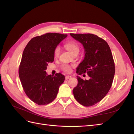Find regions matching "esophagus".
Returning <instances> with one entry per match:
<instances>
[{"label": "esophagus", "mask_w": 134, "mask_h": 134, "mask_svg": "<svg viewBox=\"0 0 134 134\" xmlns=\"http://www.w3.org/2000/svg\"><path fill=\"white\" fill-rule=\"evenodd\" d=\"M71 78V76H70V75H66V76H65V79L66 80H68V79H70Z\"/></svg>", "instance_id": "1"}]
</instances>
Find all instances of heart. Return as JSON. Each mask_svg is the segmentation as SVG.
I'll return each mask as SVG.
<instances>
[{"label":"heart","instance_id":"heart-1","mask_svg":"<svg viewBox=\"0 0 134 134\" xmlns=\"http://www.w3.org/2000/svg\"><path fill=\"white\" fill-rule=\"evenodd\" d=\"M65 46L66 48V49L69 51L72 54L76 51H79L80 50L78 44L73 41L68 42L65 43ZM60 50V47L58 46L55 48V49L54 50L55 57H58L59 54ZM62 69L66 72H70L71 71V68L70 67V66H69L68 65L64 64L62 66Z\"/></svg>","mask_w":134,"mask_h":134}]
</instances>
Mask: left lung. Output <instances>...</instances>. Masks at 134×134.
<instances>
[{
    "mask_svg": "<svg viewBox=\"0 0 134 134\" xmlns=\"http://www.w3.org/2000/svg\"><path fill=\"white\" fill-rule=\"evenodd\" d=\"M82 43L84 58L76 68L78 75L87 73L89 80L77 76L78 84L72 93L75 99L84 106H92L102 100L110 90L115 68L111 51L108 43L97 35L70 34Z\"/></svg>",
    "mask_w": 134,
    "mask_h": 134,
    "instance_id": "8db88e82",
    "label": "left lung"
}]
</instances>
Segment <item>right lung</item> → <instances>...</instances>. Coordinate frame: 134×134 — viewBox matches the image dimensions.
<instances>
[{
  "mask_svg": "<svg viewBox=\"0 0 134 134\" xmlns=\"http://www.w3.org/2000/svg\"><path fill=\"white\" fill-rule=\"evenodd\" d=\"M68 36L58 33H48L32 38L23 51L19 68V76L26 94L38 105L52 102L65 80V76H55L46 72L48 63L54 59V50Z\"/></svg>",
  "mask_w": 134,
  "mask_h": 134,
  "instance_id": "add662e5",
  "label": "right lung"
}]
</instances>
